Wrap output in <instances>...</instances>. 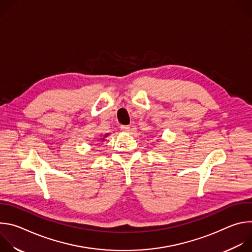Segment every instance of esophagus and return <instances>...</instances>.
<instances>
[{
    "label": "esophagus",
    "mask_w": 252,
    "mask_h": 252,
    "mask_svg": "<svg viewBox=\"0 0 252 252\" xmlns=\"http://www.w3.org/2000/svg\"><path fill=\"white\" fill-rule=\"evenodd\" d=\"M121 129H122V131H124V132H129L130 127H129V126H121Z\"/></svg>",
    "instance_id": "1"
}]
</instances>
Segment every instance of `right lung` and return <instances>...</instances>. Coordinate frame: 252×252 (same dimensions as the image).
I'll list each match as a JSON object with an SVG mask.
<instances>
[{
  "label": "right lung",
  "mask_w": 252,
  "mask_h": 252,
  "mask_svg": "<svg viewBox=\"0 0 252 252\" xmlns=\"http://www.w3.org/2000/svg\"><path fill=\"white\" fill-rule=\"evenodd\" d=\"M109 135H110V133H105V134L100 138V140H101V141H103V140H104V138H105V137H107Z\"/></svg>",
  "instance_id": "obj_1"
}]
</instances>
